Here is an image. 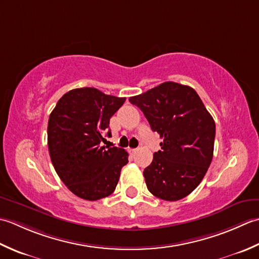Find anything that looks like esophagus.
Returning a JSON list of instances; mask_svg holds the SVG:
<instances>
[{"mask_svg": "<svg viewBox=\"0 0 259 259\" xmlns=\"http://www.w3.org/2000/svg\"><path fill=\"white\" fill-rule=\"evenodd\" d=\"M127 151H128L130 154H132V155L135 154V152H136V150H135V149H131V147H130V149H127Z\"/></svg>", "mask_w": 259, "mask_h": 259, "instance_id": "esophagus-1", "label": "esophagus"}]
</instances>
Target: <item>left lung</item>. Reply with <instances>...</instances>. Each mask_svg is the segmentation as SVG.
I'll return each instance as SVG.
<instances>
[{
    "label": "left lung",
    "instance_id": "obj_1",
    "mask_svg": "<svg viewBox=\"0 0 259 259\" xmlns=\"http://www.w3.org/2000/svg\"><path fill=\"white\" fill-rule=\"evenodd\" d=\"M130 102L143 112L163 140L144 168L149 191L177 201L196 189L212 161L215 124L193 88L166 81Z\"/></svg>",
    "mask_w": 259,
    "mask_h": 259
}]
</instances>
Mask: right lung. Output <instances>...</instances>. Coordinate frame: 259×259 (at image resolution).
Instances as JSON below:
<instances>
[{
    "label": "right lung",
    "instance_id": "add662e5",
    "mask_svg": "<svg viewBox=\"0 0 259 259\" xmlns=\"http://www.w3.org/2000/svg\"><path fill=\"white\" fill-rule=\"evenodd\" d=\"M125 97L96 88H77L58 100L48 122V147L55 170L77 197L95 201L106 198L117 186L128 153L102 146L110 136L109 119Z\"/></svg>",
    "mask_w": 259,
    "mask_h": 259
}]
</instances>
